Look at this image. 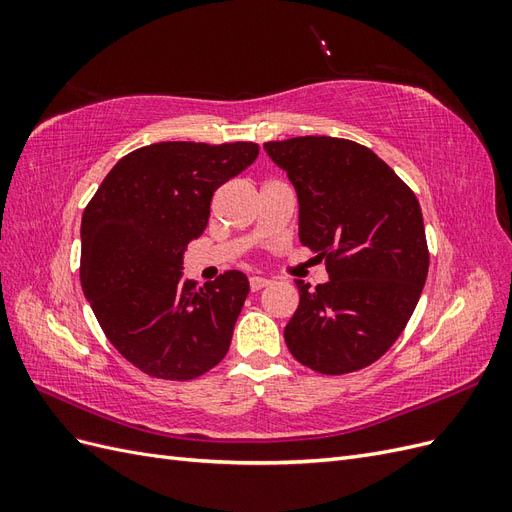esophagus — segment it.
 <instances>
[{
	"instance_id": "obj_1",
	"label": "esophagus",
	"mask_w": 512,
	"mask_h": 512,
	"mask_svg": "<svg viewBox=\"0 0 512 512\" xmlns=\"http://www.w3.org/2000/svg\"><path fill=\"white\" fill-rule=\"evenodd\" d=\"M265 286H269V280H267V277H258V275L250 277V288H252L254 292L262 290V288H265Z\"/></svg>"
}]
</instances>
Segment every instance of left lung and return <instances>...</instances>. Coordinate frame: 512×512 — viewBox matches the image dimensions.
Here are the masks:
<instances>
[{
	"label": "left lung",
	"instance_id": "8db88e82",
	"mask_svg": "<svg viewBox=\"0 0 512 512\" xmlns=\"http://www.w3.org/2000/svg\"><path fill=\"white\" fill-rule=\"evenodd\" d=\"M299 196V237L329 282L297 280L284 329L294 359L324 376L352 374L389 350L421 297L429 250L421 205L374 151L333 136L265 143Z\"/></svg>",
	"mask_w": 512,
	"mask_h": 512
}]
</instances>
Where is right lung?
<instances>
[{"mask_svg":"<svg viewBox=\"0 0 512 512\" xmlns=\"http://www.w3.org/2000/svg\"><path fill=\"white\" fill-rule=\"evenodd\" d=\"M256 158V143L147 145L87 203L83 292L108 342L143 374L194 380L226 356L250 282L241 271L183 282V252L207 228L213 192Z\"/></svg>","mask_w":512,"mask_h":512,"instance_id":"right-lung-1","label":"right lung"}]
</instances>
